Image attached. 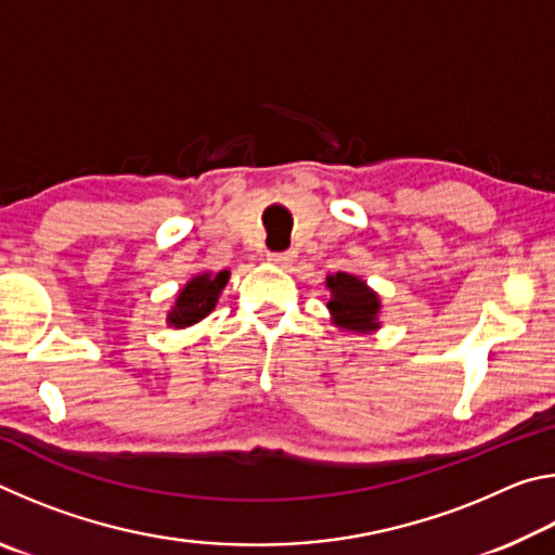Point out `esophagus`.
<instances>
[{"label": "esophagus", "instance_id": "1", "mask_svg": "<svg viewBox=\"0 0 555 555\" xmlns=\"http://www.w3.org/2000/svg\"><path fill=\"white\" fill-rule=\"evenodd\" d=\"M269 261L276 267L288 269L296 261V251H269Z\"/></svg>", "mask_w": 555, "mask_h": 555}]
</instances>
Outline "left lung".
Returning a JSON list of instances; mask_svg holds the SVG:
<instances>
[{
  "label": "left lung",
  "instance_id": "left-lung-1",
  "mask_svg": "<svg viewBox=\"0 0 555 555\" xmlns=\"http://www.w3.org/2000/svg\"><path fill=\"white\" fill-rule=\"evenodd\" d=\"M327 288H331V313L335 315V323L345 327V331L364 333L379 327L377 323V311H379V298L372 294V291L364 286L352 274H345V271H337V274L327 276Z\"/></svg>",
  "mask_w": 555,
  "mask_h": 555
}]
</instances>
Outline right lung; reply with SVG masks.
<instances>
[{"label":"right lung","mask_w":555,"mask_h":555,"mask_svg":"<svg viewBox=\"0 0 555 555\" xmlns=\"http://www.w3.org/2000/svg\"><path fill=\"white\" fill-rule=\"evenodd\" d=\"M230 274L228 271H220V274H201L193 281H188L185 288L178 294L176 306L171 315H168V323H173L176 327H185L198 323L201 318L208 315L215 304H218L220 291L228 284Z\"/></svg>","instance_id":"1"}]
</instances>
